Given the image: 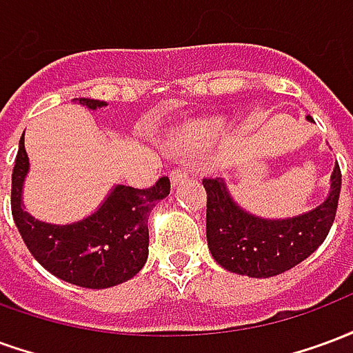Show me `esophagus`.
<instances>
[{"label":"esophagus","mask_w":353,"mask_h":353,"mask_svg":"<svg viewBox=\"0 0 353 353\" xmlns=\"http://www.w3.org/2000/svg\"><path fill=\"white\" fill-rule=\"evenodd\" d=\"M187 176H189V172L183 168H176L170 172V181H172V185L176 187V185H179L183 179H187Z\"/></svg>","instance_id":"esophagus-1"}]
</instances>
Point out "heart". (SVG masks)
I'll return each instance as SVG.
<instances>
[{
	"instance_id": "b5f03b06",
	"label": "heart",
	"mask_w": 353,
	"mask_h": 353,
	"mask_svg": "<svg viewBox=\"0 0 353 353\" xmlns=\"http://www.w3.org/2000/svg\"><path fill=\"white\" fill-rule=\"evenodd\" d=\"M223 124L225 123L219 117L199 119V121L185 124L183 128H179L176 134L177 147H181L185 151H194V149L210 145L212 141L221 136Z\"/></svg>"
}]
</instances>
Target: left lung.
<instances>
[{
	"label": "left lung",
	"instance_id": "1",
	"mask_svg": "<svg viewBox=\"0 0 353 353\" xmlns=\"http://www.w3.org/2000/svg\"><path fill=\"white\" fill-rule=\"evenodd\" d=\"M312 123V117H306ZM341 168L334 164L329 192L319 206L291 217H261L240 206L223 177L204 179L206 238L212 257L229 272L272 278L318 250L329 234L341 196Z\"/></svg>",
	"mask_w": 353,
	"mask_h": 353
}]
</instances>
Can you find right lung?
I'll list each match as a JSON object with an SVG mask.
<instances>
[{"label":"right lung","instance_id":"add662e5","mask_svg":"<svg viewBox=\"0 0 353 353\" xmlns=\"http://www.w3.org/2000/svg\"><path fill=\"white\" fill-rule=\"evenodd\" d=\"M83 108H105L108 101L75 98ZM30 174L24 134L12 170L11 208L14 223L35 261L60 280L88 289L124 283L143 268L149 255V214L170 194V179L161 177L151 189L113 185L92 214L79 221L49 223L26 212L24 185Z\"/></svg>","mask_w":353,"mask_h":353}]
</instances>
